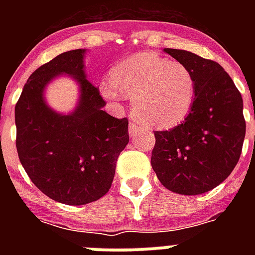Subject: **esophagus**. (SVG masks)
<instances>
[{"mask_svg": "<svg viewBox=\"0 0 255 255\" xmlns=\"http://www.w3.org/2000/svg\"><path fill=\"white\" fill-rule=\"evenodd\" d=\"M139 131H141V127H140L139 124H136L135 122H131L129 123V135L135 136Z\"/></svg>", "mask_w": 255, "mask_h": 255, "instance_id": "obj_1", "label": "esophagus"}]
</instances>
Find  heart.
Instances as JSON below:
<instances>
[{"label":"heart","mask_w":255,"mask_h":255,"mask_svg":"<svg viewBox=\"0 0 255 255\" xmlns=\"http://www.w3.org/2000/svg\"><path fill=\"white\" fill-rule=\"evenodd\" d=\"M103 94L111 100L132 96L133 112L140 120L160 128L173 127L193 107L197 85L193 71L182 62L153 53L128 58L104 82Z\"/></svg>","instance_id":"heart-1"}]
</instances>
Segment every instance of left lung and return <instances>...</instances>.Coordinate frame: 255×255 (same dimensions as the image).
<instances>
[{
	"label": "left lung",
	"mask_w": 255,
	"mask_h": 255,
	"mask_svg": "<svg viewBox=\"0 0 255 255\" xmlns=\"http://www.w3.org/2000/svg\"><path fill=\"white\" fill-rule=\"evenodd\" d=\"M164 51L193 71L197 92L181 124L155 131L152 168L174 193H205L220 185L240 160L246 132L242 96L217 62L185 50Z\"/></svg>",
	"instance_id": "8db88e82"
}]
</instances>
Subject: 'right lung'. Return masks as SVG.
<instances>
[{
  "label": "right lung",
  "instance_id": "add662e5",
  "mask_svg": "<svg viewBox=\"0 0 255 255\" xmlns=\"http://www.w3.org/2000/svg\"><path fill=\"white\" fill-rule=\"evenodd\" d=\"M85 50L59 54L38 67L15 104V145L19 161L33 184L51 200L86 205L111 188L116 161L129 141L128 119L103 111L99 88L83 71ZM59 73L81 85V100L70 116L45 106L43 90Z\"/></svg>",
  "mask_w": 255,
  "mask_h": 255
}]
</instances>
